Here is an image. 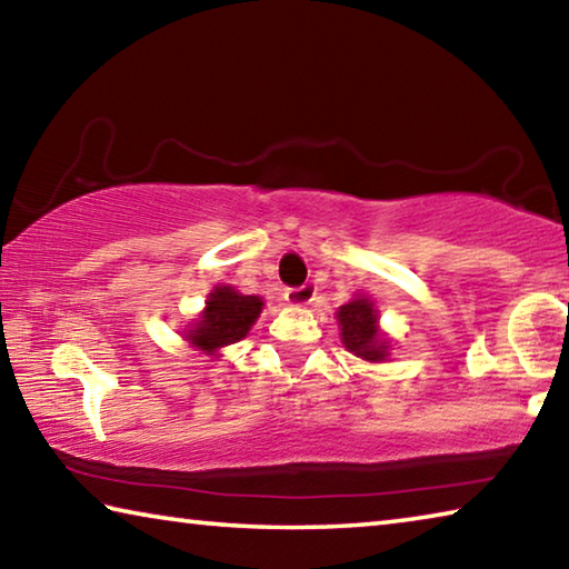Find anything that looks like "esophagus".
I'll use <instances>...</instances> for the list:
<instances>
[{
	"mask_svg": "<svg viewBox=\"0 0 569 569\" xmlns=\"http://www.w3.org/2000/svg\"><path fill=\"white\" fill-rule=\"evenodd\" d=\"M316 296V288L313 286H301V288H288V291L283 293V298L291 306H308L313 301Z\"/></svg>",
	"mask_w": 569,
	"mask_h": 569,
	"instance_id": "34e87169",
	"label": "esophagus"
}]
</instances>
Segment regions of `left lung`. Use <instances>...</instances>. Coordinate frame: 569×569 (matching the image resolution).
<instances>
[{"label": "left lung", "instance_id": "1", "mask_svg": "<svg viewBox=\"0 0 569 569\" xmlns=\"http://www.w3.org/2000/svg\"><path fill=\"white\" fill-rule=\"evenodd\" d=\"M341 326V341L363 361H383L389 356V339L379 331V313L369 298L356 296L336 313Z\"/></svg>", "mask_w": 569, "mask_h": 569}]
</instances>
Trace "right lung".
<instances>
[{
    "instance_id": "1",
    "label": "right lung",
    "mask_w": 569,
    "mask_h": 569,
    "mask_svg": "<svg viewBox=\"0 0 569 569\" xmlns=\"http://www.w3.org/2000/svg\"><path fill=\"white\" fill-rule=\"evenodd\" d=\"M263 311V301L258 296H243L230 286H218L208 296L206 311L198 323H192L186 339L196 349L216 353L223 346L243 339Z\"/></svg>"
}]
</instances>
